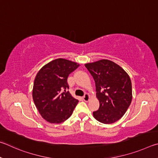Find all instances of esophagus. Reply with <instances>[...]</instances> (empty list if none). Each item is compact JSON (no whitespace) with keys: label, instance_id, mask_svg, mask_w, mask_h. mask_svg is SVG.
Returning <instances> with one entry per match:
<instances>
[{"label":"esophagus","instance_id":"esophagus-1","mask_svg":"<svg viewBox=\"0 0 158 158\" xmlns=\"http://www.w3.org/2000/svg\"><path fill=\"white\" fill-rule=\"evenodd\" d=\"M89 98H90V96L88 94H85V96H83V100L85 102H87V101H89Z\"/></svg>","mask_w":158,"mask_h":158}]
</instances>
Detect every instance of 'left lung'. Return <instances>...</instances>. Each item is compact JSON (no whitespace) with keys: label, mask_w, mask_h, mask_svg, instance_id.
<instances>
[{"label":"left lung","mask_w":158,"mask_h":158,"mask_svg":"<svg viewBox=\"0 0 158 158\" xmlns=\"http://www.w3.org/2000/svg\"><path fill=\"white\" fill-rule=\"evenodd\" d=\"M96 84L100 106L94 117L105 124L119 120L131 103L132 83L128 74L114 62L101 60L85 64Z\"/></svg>","instance_id":"obj_1"}]
</instances>
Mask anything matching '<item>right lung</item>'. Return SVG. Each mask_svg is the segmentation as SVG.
I'll list each match as a JSON object with an SVG mask.
<instances>
[{
	"mask_svg": "<svg viewBox=\"0 0 158 158\" xmlns=\"http://www.w3.org/2000/svg\"><path fill=\"white\" fill-rule=\"evenodd\" d=\"M79 64L58 58L44 65L36 76L32 98L36 107L44 119L60 123L71 117L78 103L67 89V78Z\"/></svg>",
	"mask_w": 158,
	"mask_h": 158,
	"instance_id": "1",
	"label": "right lung"
}]
</instances>
